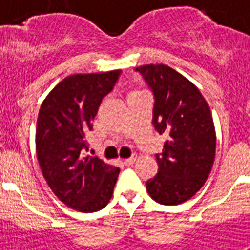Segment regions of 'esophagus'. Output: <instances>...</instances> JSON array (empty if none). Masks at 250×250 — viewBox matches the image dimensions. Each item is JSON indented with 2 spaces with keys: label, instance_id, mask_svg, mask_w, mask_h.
<instances>
[{
  "label": "esophagus",
  "instance_id": "esophagus-1",
  "mask_svg": "<svg viewBox=\"0 0 250 250\" xmlns=\"http://www.w3.org/2000/svg\"><path fill=\"white\" fill-rule=\"evenodd\" d=\"M123 164H125V166H132V165L135 164V157L127 158V160H125V162H123Z\"/></svg>",
  "mask_w": 250,
  "mask_h": 250
}]
</instances>
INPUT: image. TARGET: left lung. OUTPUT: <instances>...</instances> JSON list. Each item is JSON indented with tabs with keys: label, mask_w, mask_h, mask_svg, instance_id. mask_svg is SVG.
Instances as JSON below:
<instances>
[{
	"label": "left lung",
	"mask_w": 250,
	"mask_h": 250,
	"mask_svg": "<svg viewBox=\"0 0 250 250\" xmlns=\"http://www.w3.org/2000/svg\"><path fill=\"white\" fill-rule=\"evenodd\" d=\"M136 71L154 97L153 127L166 137L156 154L158 172L146 182V190L158 204L179 205L201 189L213 167L217 137L209 105L189 80L166 64Z\"/></svg>",
	"instance_id": "1"
}]
</instances>
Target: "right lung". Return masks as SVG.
I'll use <instances>...</instances> for the list:
<instances>
[{
    "label": "right lung",
    "instance_id": "obj_1",
    "mask_svg": "<svg viewBox=\"0 0 250 250\" xmlns=\"http://www.w3.org/2000/svg\"><path fill=\"white\" fill-rule=\"evenodd\" d=\"M121 70L78 74L64 78L42 102L37 117L36 153L53 193L64 205L94 213L113 196L119 168L97 157H84L89 149L86 133L102 98L114 89Z\"/></svg>",
    "mask_w": 250,
    "mask_h": 250
}]
</instances>
